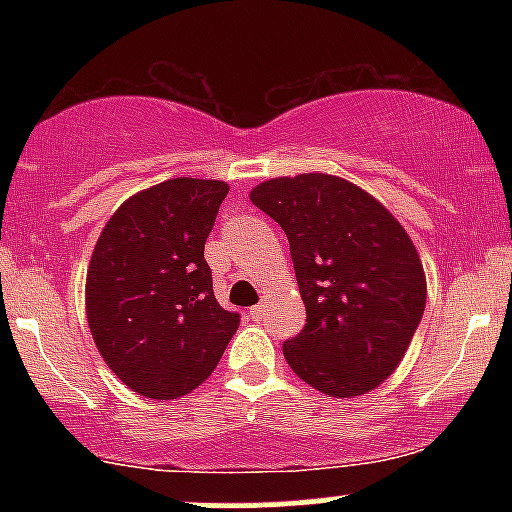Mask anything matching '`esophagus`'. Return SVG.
<instances>
[{
    "label": "esophagus",
    "mask_w": 512,
    "mask_h": 512,
    "mask_svg": "<svg viewBox=\"0 0 512 512\" xmlns=\"http://www.w3.org/2000/svg\"><path fill=\"white\" fill-rule=\"evenodd\" d=\"M264 315H267V305H255V308H250V317L252 320H264Z\"/></svg>",
    "instance_id": "1"
}]
</instances>
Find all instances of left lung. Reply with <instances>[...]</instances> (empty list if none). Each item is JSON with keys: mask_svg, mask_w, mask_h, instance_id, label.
<instances>
[{"mask_svg": "<svg viewBox=\"0 0 512 512\" xmlns=\"http://www.w3.org/2000/svg\"><path fill=\"white\" fill-rule=\"evenodd\" d=\"M252 204L286 233L305 327L284 342L298 378L330 397L378 387L407 354L426 276L404 228L378 199L337 175L274 178Z\"/></svg>", "mask_w": 512, "mask_h": 512, "instance_id": "left-lung-1", "label": "left lung"}]
</instances>
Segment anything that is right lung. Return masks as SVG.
Wrapping results in <instances>:
<instances>
[{
	"label": "right lung",
	"mask_w": 512,
	"mask_h": 512,
	"mask_svg": "<svg viewBox=\"0 0 512 512\" xmlns=\"http://www.w3.org/2000/svg\"><path fill=\"white\" fill-rule=\"evenodd\" d=\"M228 185L175 178L129 197L105 223L86 274V317L103 361L151 399L209 378L240 325L214 296L204 243Z\"/></svg>",
	"instance_id": "1"
}]
</instances>
